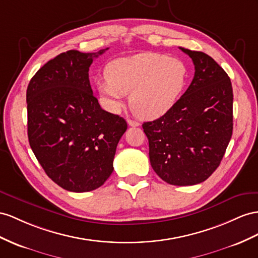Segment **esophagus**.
Wrapping results in <instances>:
<instances>
[{"label":"esophagus","mask_w":258,"mask_h":258,"mask_svg":"<svg viewBox=\"0 0 258 258\" xmlns=\"http://www.w3.org/2000/svg\"><path fill=\"white\" fill-rule=\"evenodd\" d=\"M127 123L130 126H140V123H138L137 121H134V120H128Z\"/></svg>","instance_id":"1"}]
</instances>
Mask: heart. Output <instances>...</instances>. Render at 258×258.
<instances>
[{
  "instance_id": "1",
  "label": "heart",
  "mask_w": 258,
  "mask_h": 258,
  "mask_svg": "<svg viewBox=\"0 0 258 258\" xmlns=\"http://www.w3.org/2000/svg\"><path fill=\"white\" fill-rule=\"evenodd\" d=\"M186 64L179 57L145 52L118 57L105 68V77L97 83L105 107L117 112L125 95L136 115L147 120L160 117L173 107L185 88Z\"/></svg>"
}]
</instances>
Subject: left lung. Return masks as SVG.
Here are the masks:
<instances>
[{
  "instance_id": "obj_1",
  "label": "left lung",
  "mask_w": 258,
  "mask_h": 258,
  "mask_svg": "<svg viewBox=\"0 0 258 258\" xmlns=\"http://www.w3.org/2000/svg\"><path fill=\"white\" fill-rule=\"evenodd\" d=\"M195 74L167 113L145 122L155 172L177 186L202 183L219 167L232 136L233 91L226 72L204 52L180 48Z\"/></svg>"
}]
</instances>
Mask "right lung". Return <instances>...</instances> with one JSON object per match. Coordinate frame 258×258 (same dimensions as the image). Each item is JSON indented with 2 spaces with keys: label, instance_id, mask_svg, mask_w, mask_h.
<instances>
[{
  "label": "right lung",
  "instance_id": "1",
  "mask_svg": "<svg viewBox=\"0 0 258 258\" xmlns=\"http://www.w3.org/2000/svg\"><path fill=\"white\" fill-rule=\"evenodd\" d=\"M105 50L58 54L30 79L26 94L30 147L50 179L70 192H89L108 180L127 128L123 117L101 109L90 87V65Z\"/></svg>",
  "mask_w": 258,
  "mask_h": 258
}]
</instances>
